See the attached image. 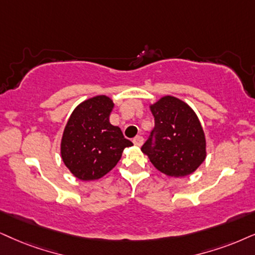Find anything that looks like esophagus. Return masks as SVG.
<instances>
[{"label": "esophagus", "mask_w": 255, "mask_h": 255, "mask_svg": "<svg viewBox=\"0 0 255 255\" xmlns=\"http://www.w3.org/2000/svg\"><path fill=\"white\" fill-rule=\"evenodd\" d=\"M133 143L135 144V146H137V147L142 146V143H143V137L140 136V135H137V136H135V137L133 138Z\"/></svg>", "instance_id": "34e87169"}]
</instances>
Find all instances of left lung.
Wrapping results in <instances>:
<instances>
[{
  "label": "left lung",
  "mask_w": 255,
  "mask_h": 255,
  "mask_svg": "<svg viewBox=\"0 0 255 255\" xmlns=\"http://www.w3.org/2000/svg\"><path fill=\"white\" fill-rule=\"evenodd\" d=\"M155 126L141 147L161 173L182 178L206 159V137L194 111L178 98L167 95L150 106Z\"/></svg>",
  "instance_id": "obj_1"
}]
</instances>
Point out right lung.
<instances>
[{
	"label": "right lung",
	"mask_w": 255,
	"mask_h": 255,
	"mask_svg": "<svg viewBox=\"0 0 255 255\" xmlns=\"http://www.w3.org/2000/svg\"><path fill=\"white\" fill-rule=\"evenodd\" d=\"M114 104L106 95L83 101L70 115L61 140V157L74 176L98 180L114 168L126 147L133 146L109 122Z\"/></svg>",
	"instance_id": "obj_1"
}]
</instances>
